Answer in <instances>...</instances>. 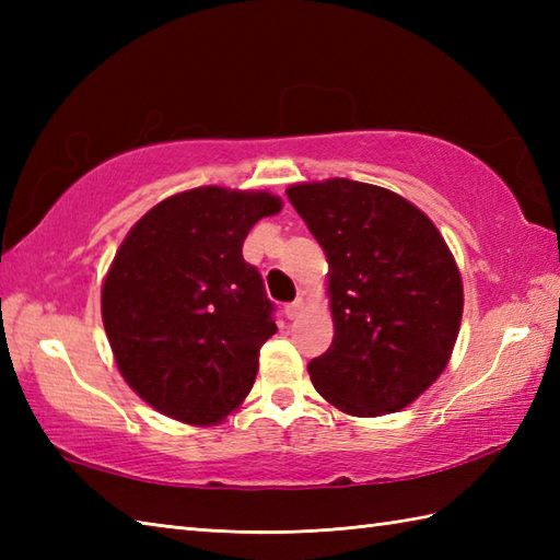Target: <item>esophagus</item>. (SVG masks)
<instances>
[{
	"instance_id": "esophagus-1",
	"label": "esophagus",
	"mask_w": 560,
	"mask_h": 560,
	"mask_svg": "<svg viewBox=\"0 0 560 560\" xmlns=\"http://www.w3.org/2000/svg\"><path fill=\"white\" fill-rule=\"evenodd\" d=\"M303 311H305V303H303V299L293 301V303H289L287 307H283V313H287V317H289V319H295V317H299Z\"/></svg>"
}]
</instances>
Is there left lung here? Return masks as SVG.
<instances>
[{"label": "left lung", "instance_id": "obj_1", "mask_svg": "<svg viewBox=\"0 0 560 560\" xmlns=\"http://www.w3.org/2000/svg\"><path fill=\"white\" fill-rule=\"evenodd\" d=\"M287 195L327 255L335 339L307 363L315 389L361 419L409 407L459 335L464 289L445 237L409 199L349 177Z\"/></svg>", "mask_w": 560, "mask_h": 560}]
</instances>
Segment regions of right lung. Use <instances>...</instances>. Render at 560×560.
<instances>
[{
	"label": "right lung",
	"mask_w": 560,
	"mask_h": 560,
	"mask_svg": "<svg viewBox=\"0 0 560 560\" xmlns=\"http://www.w3.org/2000/svg\"><path fill=\"white\" fill-rule=\"evenodd\" d=\"M281 207L261 189H185L149 209L117 247L101 289L105 335L125 383L168 419L221 423L253 389L277 325L243 243Z\"/></svg>",
	"instance_id": "1"
}]
</instances>
